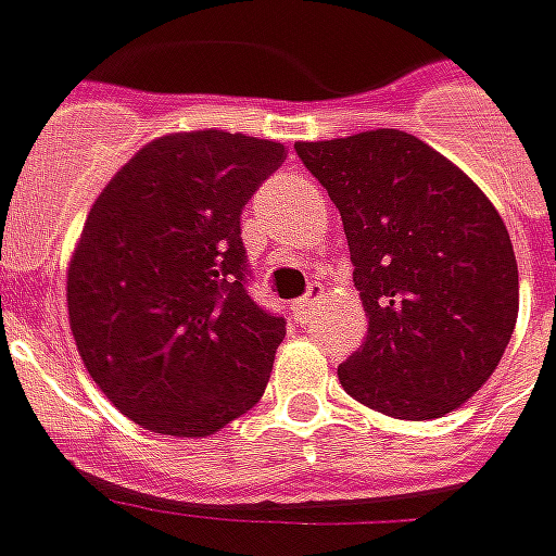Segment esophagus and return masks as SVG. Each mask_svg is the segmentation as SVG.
<instances>
[{
  "mask_svg": "<svg viewBox=\"0 0 556 556\" xmlns=\"http://www.w3.org/2000/svg\"><path fill=\"white\" fill-rule=\"evenodd\" d=\"M321 293H325L321 285H312V288L306 290V296H300V300L293 303V315H296V318H309L312 312H315V306H318V300H321Z\"/></svg>",
  "mask_w": 556,
  "mask_h": 556,
  "instance_id": "34e87169",
  "label": "esophagus"
}]
</instances>
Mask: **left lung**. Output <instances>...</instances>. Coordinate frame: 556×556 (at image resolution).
I'll list each match as a JSON object with an SVG mask.
<instances>
[{
	"label": "left lung",
	"mask_w": 556,
	"mask_h": 556,
	"mask_svg": "<svg viewBox=\"0 0 556 556\" xmlns=\"http://www.w3.org/2000/svg\"><path fill=\"white\" fill-rule=\"evenodd\" d=\"M340 210L365 343L337 377L355 402L402 420L448 415L510 343L520 281L510 235L477 185L399 129L296 141Z\"/></svg>",
	"instance_id": "obj_1"
}]
</instances>
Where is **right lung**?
<instances>
[{
  "label": "right lung",
  "mask_w": 556,
  "mask_h": 556,
  "mask_svg": "<svg viewBox=\"0 0 556 556\" xmlns=\"http://www.w3.org/2000/svg\"><path fill=\"white\" fill-rule=\"evenodd\" d=\"M285 144L179 132L144 144L98 194L67 271L76 350L119 412L210 437L266 390L288 321L250 296L241 210Z\"/></svg>",
  "instance_id": "right-lung-1"
}]
</instances>
